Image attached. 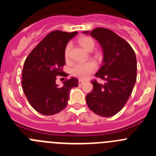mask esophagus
<instances>
[{"mask_svg": "<svg viewBox=\"0 0 156 156\" xmlns=\"http://www.w3.org/2000/svg\"><path fill=\"white\" fill-rule=\"evenodd\" d=\"M79 85H82V84H83V83H84V81L83 80H79Z\"/></svg>", "mask_w": 156, "mask_h": 156, "instance_id": "esophagus-1", "label": "esophagus"}]
</instances>
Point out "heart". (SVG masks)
Segmentation results:
<instances>
[{
    "label": "heart",
    "mask_w": 156,
    "mask_h": 156,
    "mask_svg": "<svg viewBox=\"0 0 156 156\" xmlns=\"http://www.w3.org/2000/svg\"><path fill=\"white\" fill-rule=\"evenodd\" d=\"M80 44L84 48L85 50L89 51L90 49H93L94 47V42L93 39H91L89 37H80L79 39ZM70 48H71V45L70 44H68L66 45V48H65V58L66 59L69 58V51ZM97 66L95 65V63L92 62H87L84 63H78V64L75 65L74 67L72 69V75L74 76L80 78V79L84 80L87 79L89 75L93 73L96 70Z\"/></svg>",
    "instance_id": "1"
}]
</instances>
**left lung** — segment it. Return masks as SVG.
<instances>
[{
	"instance_id": "8db88e82",
	"label": "left lung",
	"mask_w": 156,
	"mask_h": 156,
	"mask_svg": "<svg viewBox=\"0 0 156 156\" xmlns=\"http://www.w3.org/2000/svg\"><path fill=\"white\" fill-rule=\"evenodd\" d=\"M90 34L102 48L103 60L95 76L105 81H93V90L87 94L88 107L95 114L111 117L126 105L137 80V59L131 46L108 29L83 32Z\"/></svg>"
}]
</instances>
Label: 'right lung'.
<instances>
[{"mask_svg":"<svg viewBox=\"0 0 156 156\" xmlns=\"http://www.w3.org/2000/svg\"><path fill=\"white\" fill-rule=\"evenodd\" d=\"M77 32L53 31L30 52L24 62L23 86L27 100L36 111L45 115L58 113L67 105L69 91L78 86V80L71 77L56 83V76L61 75L66 63L65 48ZM68 76V75H67Z\"/></svg>","mask_w":156,"mask_h":156,"instance_id":"right-lung-1","label":"right lung"}]
</instances>
